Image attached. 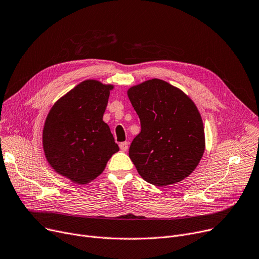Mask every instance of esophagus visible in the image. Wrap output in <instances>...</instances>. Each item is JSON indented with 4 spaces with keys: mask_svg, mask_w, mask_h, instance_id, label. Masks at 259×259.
I'll use <instances>...</instances> for the list:
<instances>
[{
    "mask_svg": "<svg viewBox=\"0 0 259 259\" xmlns=\"http://www.w3.org/2000/svg\"><path fill=\"white\" fill-rule=\"evenodd\" d=\"M128 145H129L128 142H122V143H120V144H119L120 150H121V151H127V150H128V147H129Z\"/></svg>",
    "mask_w": 259,
    "mask_h": 259,
    "instance_id": "34e87169",
    "label": "esophagus"
}]
</instances>
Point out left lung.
Wrapping results in <instances>:
<instances>
[{
    "label": "left lung",
    "mask_w": 259,
    "mask_h": 259,
    "mask_svg": "<svg viewBox=\"0 0 259 259\" xmlns=\"http://www.w3.org/2000/svg\"><path fill=\"white\" fill-rule=\"evenodd\" d=\"M128 98L141 120L142 130L129 148L139 174L159 187L186 179L205 151V132L195 104L158 78L131 87Z\"/></svg>",
    "instance_id": "8db88e82"
}]
</instances>
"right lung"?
<instances>
[{"mask_svg":"<svg viewBox=\"0 0 259 259\" xmlns=\"http://www.w3.org/2000/svg\"><path fill=\"white\" fill-rule=\"evenodd\" d=\"M112 85L87 79L54 104L43 130L50 166L78 185L97 179L119 148L103 120Z\"/></svg>","mask_w":259,"mask_h":259,"instance_id":"add662e5","label":"right lung"}]
</instances>
